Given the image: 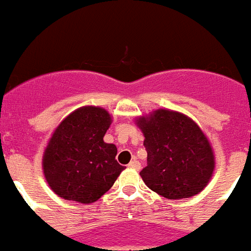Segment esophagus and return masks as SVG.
<instances>
[{
  "label": "esophagus",
  "mask_w": 251,
  "mask_h": 251,
  "mask_svg": "<svg viewBox=\"0 0 251 251\" xmlns=\"http://www.w3.org/2000/svg\"><path fill=\"white\" fill-rule=\"evenodd\" d=\"M128 167L129 168H133V170H140V167H141V164H140V162L138 160H131L129 162V164H128Z\"/></svg>",
  "instance_id": "1"
}]
</instances>
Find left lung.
Wrapping results in <instances>:
<instances>
[{"label": "left lung", "instance_id": "8db88e82", "mask_svg": "<svg viewBox=\"0 0 251 251\" xmlns=\"http://www.w3.org/2000/svg\"><path fill=\"white\" fill-rule=\"evenodd\" d=\"M144 133L148 166L140 172L150 189L168 200L193 197L215 170V154L200 126L185 114L158 109L136 118Z\"/></svg>", "mask_w": 251, "mask_h": 251}]
</instances>
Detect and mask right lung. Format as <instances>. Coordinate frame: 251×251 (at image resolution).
I'll return each mask as SVG.
<instances>
[{"instance_id":"obj_1","label":"right lung","mask_w":251,"mask_h":251,"mask_svg":"<svg viewBox=\"0 0 251 251\" xmlns=\"http://www.w3.org/2000/svg\"><path fill=\"white\" fill-rule=\"evenodd\" d=\"M113 118L98 106H83L62 120L43 155V171L54 193L67 201L93 203L114 185L124 167L118 149L103 141Z\"/></svg>"}]
</instances>
